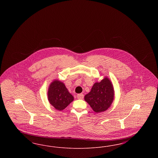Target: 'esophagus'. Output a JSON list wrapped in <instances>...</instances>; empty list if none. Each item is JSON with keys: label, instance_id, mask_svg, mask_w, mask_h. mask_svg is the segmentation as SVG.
<instances>
[{"label": "esophagus", "instance_id": "obj_1", "mask_svg": "<svg viewBox=\"0 0 158 158\" xmlns=\"http://www.w3.org/2000/svg\"><path fill=\"white\" fill-rule=\"evenodd\" d=\"M77 97L79 99H82L83 97H84V95L83 94H79L77 95Z\"/></svg>", "mask_w": 158, "mask_h": 158}]
</instances>
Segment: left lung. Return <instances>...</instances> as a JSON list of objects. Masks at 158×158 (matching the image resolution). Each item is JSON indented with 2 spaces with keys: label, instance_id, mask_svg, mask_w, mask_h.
<instances>
[{
  "label": "left lung",
  "instance_id": "1",
  "mask_svg": "<svg viewBox=\"0 0 158 158\" xmlns=\"http://www.w3.org/2000/svg\"><path fill=\"white\" fill-rule=\"evenodd\" d=\"M113 83L106 76L94 84L90 92L85 96V101L95 113L104 112L112 104L114 99Z\"/></svg>",
  "mask_w": 158,
  "mask_h": 158
}]
</instances>
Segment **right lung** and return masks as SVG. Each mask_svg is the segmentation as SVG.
I'll list each match as a JSON object with an SVG mask.
<instances>
[{
	"mask_svg": "<svg viewBox=\"0 0 158 158\" xmlns=\"http://www.w3.org/2000/svg\"><path fill=\"white\" fill-rule=\"evenodd\" d=\"M47 96L50 104L59 111L65 109L74 100L64 83L58 79H54L50 84Z\"/></svg>",
	"mask_w": 158,
	"mask_h": 158,
	"instance_id": "1",
	"label": "right lung"
}]
</instances>
